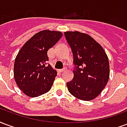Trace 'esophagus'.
<instances>
[{
  "label": "esophagus",
  "mask_w": 127,
  "mask_h": 127,
  "mask_svg": "<svg viewBox=\"0 0 127 127\" xmlns=\"http://www.w3.org/2000/svg\"><path fill=\"white\" fill-rule=\"evenodd\" d=\"M65 71V68H64V69H62V70H60V72H64Z\"/></svg>",
  "instance_id": "34e87169"
}]
</instances>
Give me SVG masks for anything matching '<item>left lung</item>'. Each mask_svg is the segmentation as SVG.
Wrapping results in <instances>:
<instances>
[{"label": "left lung", "instance_id": "8db88e82", "mask_svg": "<svg viewBox=\"0 0 127 127\" xmlns=\"http://www.w3.org/2000/svg\"><path fill=\"white\" fill-rule=\"evenodd\" d=\"M71 47L76 70L67 89L78 99L91 101L105 88L110 77L109 60L105 51L92 37L83 32H65Z\"/></svg>", "mask_w": 127, "mask_h": 127}]
</instances>
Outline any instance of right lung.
I'll return each instance as SVG.
<instances>
[{
    "mask_svg": "<svg viewBox=\"0 0 127 127\" xmlns=\"http://www.w3.org/2000/svg\"><path fill=\"white\" fill-rule=\"evenodd\" d=\"M59 31L44 30L31 37L19 50L14 63L16 84L25 95L36 97L49 91L57 72L49 61L47 51L62 38Z\"/></svg>",
    "mask_w": 127,
    "mask_h": 127,
    "instance_id": "obj_1",
    "label": "right lung"
}]
</instances>
